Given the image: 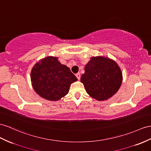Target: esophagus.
I'll list each match as a JSON object with an SVG mask.
<instances>
[{
  "instance_id": "esophagus-1",
  "label": "esophagus",
  "mask_w": 151,
  "mask_h": 151,
  "mask_svg": "<svg viewBox=\"0 0 151 151\" xmlns=\"http://www.w3.org/2000/svg\"><path fill=\"white\" fill-rule=\"evenodd\" d=\"M75 75H76V78H78V80H80V73H76V74Z\"/></svg>"
}]
</instances>
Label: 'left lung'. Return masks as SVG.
I'll return each mask as SVG.
<instances>
[{"mask_svg": "<svg viewBox=\"0 0 151 151\" xmlns=\"http://www.w3.org/2000/svg\"><path fill=\"white\" fill-rule=\"evenodd\" d=\"M87 94L98 101L109 99L117 92L122 73L115 61L103 56L92 57L80 78Z\"/></svg>", "mask_w": 151, "mask_h": 151, "instance_id": "left-lung-1", "label": "left lung"}]
</instances>
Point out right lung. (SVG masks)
Segmentation results:
<instances>
[{
  "label": "right lung",
  "instance_id": "obj_1",
  "mask_svg": "<svg viewBox=\"0 0 151 151\" xmlns=\"http://www.w3.org/2000/svg\"><path fill=\"white\" fill-rule=\"evenodd\" d=\"M32 86L36 93L48 101H58L68 94L77 78L58 57L48 56L39 60L30 73Z\"/></svg>",
  "mask_w": 151,
  "mask_h": 151
}]
</instances>
